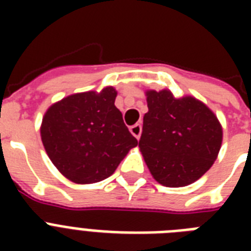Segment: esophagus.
<instances>
[{"instance_id":"1","label":"esophagus","mask_w":251,"mask_h":251,"mask_svg":"<svg viewBox=\"0 0 251 251\" xmlns=\"http://www.w3.org/2000/svg\"><path fill=\"white\" fill-rule=\"evenodd\" d=\"M130 133L133 134L134 137L137 138V139H139V138H141V134H142L141 124H135V125L131 126V127H130Z\"/></svg>"}]
</instances>
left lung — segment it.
<instances>
[{"label":"left lung","instance_id":"1","mask_svg":"<svg viewBox=\"0 0 251 251\" xmlns=\"http://www.w3.org/2000/svg\"><path fill=\"white\" fill-rule=\"evenodd\" d=\"M146 96L149 112L139 139L146 164L164 186L190 185L212 167L222 147L216 114L198 99H177L169 90H149Z\"/></svg>","mask_w":251,"mask_h":251}]
</instances>
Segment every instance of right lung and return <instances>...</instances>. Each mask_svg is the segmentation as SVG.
<instances>
[{
    "label": "right lung",
    "instance_id": "right-lung-1",
    "mask_svg": "<svg viewBox=\"0 0 251 251\" xmlns=\"http://www.w3.org/2000/svg\"><path fill=\"white\" fill-rule=\"evenodd\" d=\"M117 91L105 87L54 102L45 112L40 134L61 175L75 183L108 178L138 141L114 105Z\"/></svg>",
    "mask_w": 251,
    "mask_h": 251
}]
</instances>
